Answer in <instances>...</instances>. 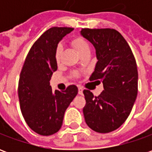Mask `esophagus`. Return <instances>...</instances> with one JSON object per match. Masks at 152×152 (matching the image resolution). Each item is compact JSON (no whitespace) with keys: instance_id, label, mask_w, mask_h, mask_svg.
I'll return each mask as SVG.
<instances>
[{"instance_id":"obj_1","label":"esophagus","mask_w":152,"mask_h":152,"mask_svg":"<svg viewBox=\"0 0 152 152\" xmlns=\"http://www.w3.org/2000/svg\"><path fill=\"white\" fill-rule=\"evenodd\" d=\"M78 94H80V95H82L83 94V88L81 86H79V87H78Z\"/></svg>"}]
</instances>
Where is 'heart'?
Wrapping results in <instances>:
<instances>
[{"label": "heart", "instance_id": "1", "mask_svg": "<svg viewBox=\"0 0 152 152\" xmlns=\"http://www.w3.org/2000/svg\"><path fill=\"white\" fill-rule=\"evenodd\" d=\"M72 45L80 55H81L83 53H85L87 50H89V44L82 37L75 38L72 41ZM62 53H63V48L61 45H58L57 48L56 53H55V58H56L57 62H59L61 56H62Z\"/></svg>", "mask_w": 152, "mask_h": 152}]
</instances>
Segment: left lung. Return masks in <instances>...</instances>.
<instances>
[{
  "label": "left lung",
  "mask_w": 152,
  "mask_h": 152,
  "mask_svg": "<svg viewBox=\"0 0 152 152\" xmlns=\"http://www.w3.org/2000/svg\"><path fill=\"white\" fill-rule=\"evenodd\" d=\"M80 33L94 45L98 59L89 80L102 81L104 89L98 97L83 91L85 120L94 131L109 133L124 124L133 108L137 94V63L127 41L116 30L84 28Z\"/></svg>",
  "instance_id": "obj_1"
}]
</instances>
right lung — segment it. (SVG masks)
<instances>
[{"label": "right lung", "instance_id": "add662e5", "mask_svg": "<svg viewBox=\"0 0 152 152\" xmlns=\"http://www.w3.org/2000/svg\"><path fill=\"white\" fill-rule=\"evenodd\" d=\"M71 28H51L44 32L29 50L20 73L18 99L22 114L37 134L49 136L61 129L66 108L78 89L68 86L65 91L52 90L50 80L58 68L57 47Z\"/></svg>", "mask_w": 152, "mask_h": 152}]
</instances>
